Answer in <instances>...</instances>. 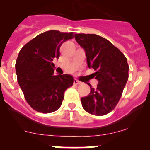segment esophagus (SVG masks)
Here are the masks:
<instances>
[{"instance_id":"34e87169","label":"esophagus","mask_w":150,"mask_h":150,"mask_svg":"<svg viewBox=\"0 0 150 150\" xmlns=\"http://www.w3.org/2000/svg\"><path fill=\"white\" fill-rule=\"evenodd\" d=\"M73 83H74V84H75V85H79L80 83H81V82H80L79 81H78L77 79H74Z\"/></svg>"}]
</instances>
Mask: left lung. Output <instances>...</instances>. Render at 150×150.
<instances>
[{
	"label": "left lung",
	"instance_id": "left-lung-1",
	"mask_svg": "<svg viewBox=\"0 0 150 150\" xmlns=\"http://www.w3.org/2000/svg\"><path fill=\"white\" fill-rule=\"evenodd\" d=\"M75 40L86 52L87 64L96 72L92 75L99 81L97 88L81 98L87 112L97 116L114 110L128 79L129 66L123 54L104 38L95 34H76Z\"/></svg>",
	"mask_w": 150,
	"mask_h": 150
}]
</instances>
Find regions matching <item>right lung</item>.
Returning a JSON list of instances; mask_svg holds the SVG:
<instances>
[{
  "label": "right lung",
  "instance_id": "right-lung-1",
  "mask_svg": "<svg viewBox=\"0 0 150 150\" xmlns=\"http://www.w3.org/2000/svg\"><path fill=\"white\" fill-rule=\"evenodd\" d=\"M75 35L49 30L36 36L19 51L15 64L18 83L35 111L51 113L58 110L64 91L73 84L72 75H54L52 62L59 57L62 44Z\"/></svg>",
  "mask_w": 150,
  "mask_h": 150
}]
</instances>
